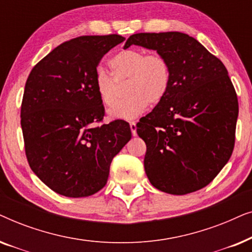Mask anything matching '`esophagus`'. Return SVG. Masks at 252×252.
I'll return each mask as SVG.
<instances>
[{
  "label": "esophagus",
  "instance_id": "esophagus-1",
  "mask_svg": "<svg viewBox=\"0 0 252 252\" xmlns=\"http://www.w3.org/2000/svg\"><path fill=\"white\" fill-rule=\"evenodd\" d=\"M129 127H130V132H132V135L136 136V123L135 122H130Z\"/></svg>",
  "mask_w": 252,
  "mask_h": 252
}]
</instances>
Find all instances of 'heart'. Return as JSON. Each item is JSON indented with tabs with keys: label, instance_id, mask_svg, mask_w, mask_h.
<instances>
[{
	"label": "heart",
	"instance_id": "b5f03b06",
	"mask_svg": "<svg viewBox=\"0 0 252 252\" xmlns=\"http://www.w3.org/2000/svg\"><path fill=\"white\" fill-rule=\"evenodd\" d=\"M110 67L113 77L103 70L95 74V88L103 104L114 105L119 98L118 84L127 80V97L109 110L112 119L135 118L149 104L156 105L163 101L170 89V65L157 53L146 55L141 49L122 50L110 60Z\"/></svg>",
	"mask_w": 252,
	"mask_h": 252
}]
</instances>
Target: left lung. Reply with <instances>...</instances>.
I'll return each mask as SVG.
<instances>
[{
  "label": "left lung",
  "instance_id": "obj_1",
  "mask_svg": "<svg viewBox=\"0 0 252 252\" xmlns=\"http://www.w3.org/2000/svg\"><path fill=\"white\" fill-rule=\"evenodd\" d=\"M156 50L167 61L171 86L136 132L147 144L144 171L167 194L208 186L232 156L239 103L221 61L180 32L137 33L124 48Z\"/></svg>",
  "mask_w": 252,
  "mask_h": 252
}]
</instances>
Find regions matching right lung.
<instances>
[{
	"mask_svg": "<svg viewBox=\"0 0 252 252\" xmlns=\"http://www.w3.org/2000/svg\"><path fill=\"white\" fill-rule=\"evenodd\" d=\"M125 37L79 36L51 50L27 78L22 129L29 164L51 190L87 197L104 187L113 157L132 137L128 123L104 116L95 88L101 58Z\"/></svg>",
	"mask_w": 252,
	"mask_h": 252,
	"instance_id": "obj_1",
	"label": "right lung"
}]
</instances>
